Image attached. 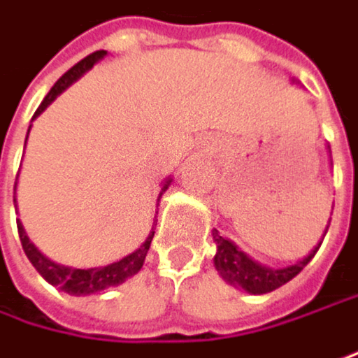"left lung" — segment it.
Returning <instances> with one entry per match:
<instances>
[{"instance_id": "8db88e82", "label": "left lung", "mask_w": 358, "mask_h": 358, "mask_svg": "<svg viewBox=\"0 0 358 358\" xmlns=\"http://www.w3.org/2000/svg\"><path fill=\"white\" fill-rule=\"evenodd\" d=\"M330 227V225H328ZM328 231V229H326ZM213 240L217 244V254H215V268L221 273V276L244 289L248 293L254 295H262V293H271L278 287H282L285 282H289L291 278L299 275L306 266L309 264V260L315 256L317 248L322 244H317L315 250L309 252V256H306L303 260H299L297 264H291L287 268H268L262 266L258 262H254L252 258H248L244 252H240L236 245L231 244L229 240L221 238L217 229H213Z\"/></svg>"}]
</instances>
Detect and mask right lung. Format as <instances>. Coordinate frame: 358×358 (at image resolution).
I'll return each mask as SVG.
<instances>
[{
    "instance_id": "1",
    "label": "right lung",
    "mask_w": 358,
    "mask_h": 358,
    "mask_svg": "<svg viewBox=\"0 0 358 358\" xmlns=\"http://www.w3.org/2000/svg\"><path fill=\"white\" fill-rule=\"evenodd\" d=\"M104 55H106V50H96V52L87 55L85 59H82L80 63H76L69 71H65V73L57 80V83L50 87V92L45 96V100L41 102V106L36 108L34 116H38V114L43 113L65 87H69L78 78H82L83 73H85L98 59H102ZM34 116H32V118H34ZM28 133H30V129H28ZM168 184H170V180L164 184V190L168 188ZM164 190H162V192H164ZM14 203H16V199H14ZM17 234H20V242H22V248H24L28 260H30L32 266L43 275V278L49 280L50 285L59 287L61 291H65V293H69V295H94V293L106 291V289H110V287L122 285L127 278L135 276L141 271V266H143V262H145V256L147 252H149V245H151V240H153V234H155V231H151V234L147 236L145 244L141 245L139 250H135L133 254L124 256V258L118 260V262H113V264H108V266H100V268H69V266L55 264V262H50L49 258H45V256L34 248V244L28 240V236H26V231H24V227H22L20 221H17Z\"/></svg>"
}]
</instances>
